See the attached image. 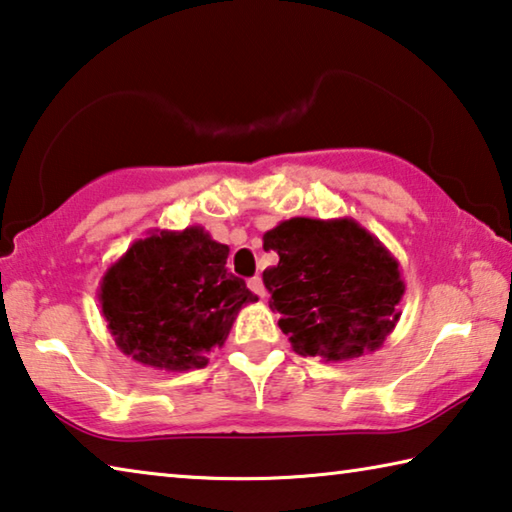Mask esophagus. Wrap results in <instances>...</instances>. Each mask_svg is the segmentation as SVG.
Masks as SVG:
<instances>
[{"mask_svg": "<svg viewBox=\"0 0 512 512\" xmlns=\"http://www.w3.org/2000/svg\"><path fill=\"white\" fill-rule=\"evenodd\" d=\"M248 289L255 293L257 298H266V287H264V282H262V277H250L248 280Z\"/></svg>", "mask_w": 512, "mask_h": 512, "instance_id": "34e87169", "label": "esophagus"}]
</instances>
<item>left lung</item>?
Masks as SVG:
<instances>
[{
  "label": "left lung",
  "instance_id": "8db88e82",
  "mask_svg": "<svg viewBox=\"0 0 512 512\" xmlns=\"http://www.w3.org/2000/svg\"><path fill=\"white\" fill-rule=\"evenodd\" d=\"M280 262L264 271L293 352L341 363L379 350L400 320V262L366 228L293 216L264 235Z\"/></svg>",
  "mask_w": 512,
  "mask_h": 512
}]
</instances>
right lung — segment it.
<instances>
[{"mask_svg":"<svg viewBox=\"0 0 512 512\" xmlns=\"http://www.w3.org/2000/svg\"><path fill=\"white\" fill-rule=\"evenodd\" d=\"M230 248L201 225L155 228L137 239L99 282L101 316L117 348L155 370L207 366L223 348L241 307L257 302L232 275Z\"/></svg>","mask_w":512,"mask_h":512,"instance_id":"add662e5","label":"right lung"}]
</instances>
